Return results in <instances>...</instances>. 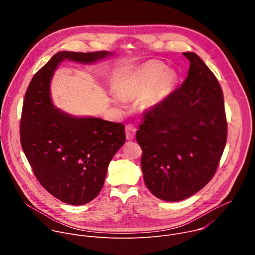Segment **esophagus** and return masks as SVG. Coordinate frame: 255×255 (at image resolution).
<instances>
[{
  "instance_id": "1",
  "label": "esophagus",
  "mask_w": 255,
  "mask_h": 255,
  "mask_svg": "<svg viewBox=\"0 0 255 255\" xmlns=\"http://www.w3.org/2000/svg\"><path fill=\"white\" fill-rule=\"evenodd\" d=\"M136 128L135 126H133L132 124H128L125 128V132H126V138L128 140H132L135 138V134H136Z\"/></svg>"
}]
</instances>
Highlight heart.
<instances>
[{"instance_id": "obj_1", "label": "heart", "mask_w": 255, "mask_h": 255, "mask_svg": "<svg viewBox=\"0 0 255 255\" xmlns=\"http://www.w3.org/2000/svg\"><path fill=\"white\" fill-rule=\"evenodd\" d=\"M177 76L171 69L158 61L141 65L131 78L121 85L119 94L123 98H139L143 109H151L161 104L172 92ZM115 101H119L115 98Z\"/></svg>"}]
</instances>
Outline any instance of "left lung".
Returning a JSON list of instances; mask_svg holds the SVG:
<instances>
[{
	"mask_svg": "<svg viewBox=\"0 0 255 255\" xmlns=\"http://www.w3.org/2000/svg\"><path fill=\"white\" fill-rule=\"evenodd\" d=\"M186 81L143 116L136 133L144 183L156 198L177 202L214 176L227 140L223 92L194 52Z\"/></svg>",
	"mask_w": 255,
	"mask_h": 255,
	"instance_id": "left-lung-1",
	"label": "left lung"
}]
</instances>
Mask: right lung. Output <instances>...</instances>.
I'll return each mask as SVG.
<instances>
[{
  "label": "right lung",
  "mask_w": 255,
  "mask_h": 255,
  "mask_svg": "<svg viewBox=\"0 0 255 255\" xmlns=\"http://www.w3.org/2000/svg\"><path fill=\"white\" fill-rule=\"evenodd\" d=\"M113 53L60 51L32 78L20 122L23 151L41 186L69 205H85L101 192L108 165L125 143L124 125L74 117L52 104L50 81L64 59L93 63Z\"/></svg>",
  "instance_id": "1"
}]
</instances>
